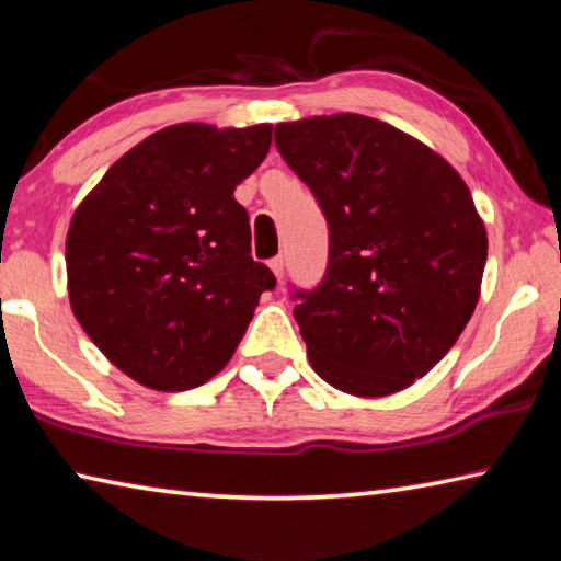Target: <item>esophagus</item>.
<instances>
[{"mask_svg": "<svg viewBox=\"0 0 561 561\" xmlns=\"http://www.w3.org/2000/svg\"><path fill=\"white\" fill-rule=\"evenodd\" d=\"M270 267L274 272V277L282 282V277H284V257H282V254H277V257L270 260Z\"/></svg>", "mask_w": 561, "mask_h": 561, "instance_id": "esophagus-1", "label": "esophagus"}]
</instances>
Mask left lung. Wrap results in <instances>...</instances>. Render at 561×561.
<instances>
[{
    "instance_id": "8db88e82",
    "label": "left lung",
    "mask_w": 561,
    "mask_h": 561,
    "mask_svg": "<svg viewBox=\"0 0 561 561\" xmlns=\"http://www.w3.org/2000/svg\"><path fill=\"white\" fill-rule=\"evenodd\" d=\"M329 225V264L294 289L311 368L339 391L388 396L448 354L480 297L488 234L455 168L383 121L334 113L274 128Z\"/></svg>"
}]
</instances>
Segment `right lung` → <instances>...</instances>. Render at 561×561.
Returning a JSON list of instances; mask_svg holds the SVG:
<instances>
[{
    "label": "right lung",
    "instance_id": "obj_1",
    "mask_svg": "<svg viewBox=\"0 0 561 561\" xmlns=\"http://www.w3.org/2000/svg\"><path fill=\"white\" fill-rule=\"evenodd\" d=\"M270 146V123H178L116 160L73 213L71 309L140 386H203L232 358L262 291L277 287L252 260L250 217L232 195Z\"/></svg>",
    "mask_w": 561,
    "mask_h": 561
}]
</instances>
